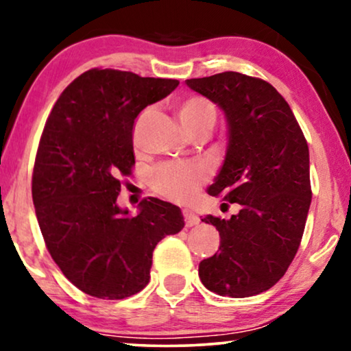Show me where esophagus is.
I'll use <instances>...</instances> for the list:
<instances>
[{
	"label": "esophagus",
	"mask_w": 351,
	"mask_h": 351,
	"mask_svg": "<svg viewBox=\"0 0 351 351\" xmlns=\"http://www.w3.org/2000/svg\"><path fill=\"white\" fill-rule=\"evenodd\" d=\"M184 217H185V225H186V227H195V225L199 223V217L191 209H185L184 210Z\"/></svg>",
	"instance_id": "obj_1"
}]
</instances>
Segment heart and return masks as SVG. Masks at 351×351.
I'll use <instances>...</instances> for the list:
<instances>
[{
	"label": "heart",
	"mask_w": 351,
	"mask_h": 351,
	"mask_svg": "<svg viewBox=\"0 0 351 351\" xmlns=\"http://www.w3.org/2000/svg\"><path fill=\"white\" fill-rule=\"evenodd\" d=\"M150 110H145L138 117L136 128L141 126L143 119L148 117ZM177 118L186 134H191L199 129H213L217 112L208 99L199 95H190L182 99L176 105ZM206 179V171L203 167L186 162H176V165H165L153 176V186L158 193L174 201H189L198 191L199 185Z\"/></svg>",
	"instance_id": "1"
}]
</instances>
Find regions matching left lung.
Instances as JSON below:
<instances>
[{"mask_svg": "<svg viewBox=\"0 0 351 351\" xmlns=\"http://www.w3.org/2000/svg\"><path fill=\"white\" fill-rule=\"evenodd\" d=\"M223 112L225 160L209 185L239 213L201 219L219 230L220 247L199 263L201 282L219 295L270 289L295 257L311 203L310 153L282 95L267 81L237 71L186 80Z\"/></svg>", "mask_w": 351, "mask_h": 351, "instance_id": "8db88e82", "label": "left lung"}]
</instances>
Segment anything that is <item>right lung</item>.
Masks as SVG:
<instances>
[{
  "instance_id": "add662e5",
  "label": "right lung",
  "mask_w": 351,
  "mask_h": 351,
  "mask_svg": "<svg viewBox=\"0 0 351 351\" xmlns=\"http://www.w3.org/2000/svg\"><path fill=\"white\" fill-rule=\"evenodd\" d=\"M177 86L94 69L62 93L46 121L32 182L38 223L62 273L97 299L142 291L156 244L185 225L179 206L167 201L143 199L137 215L117 201L119 179L136 162V118Z\"/></svg>"
}]
</instances>
